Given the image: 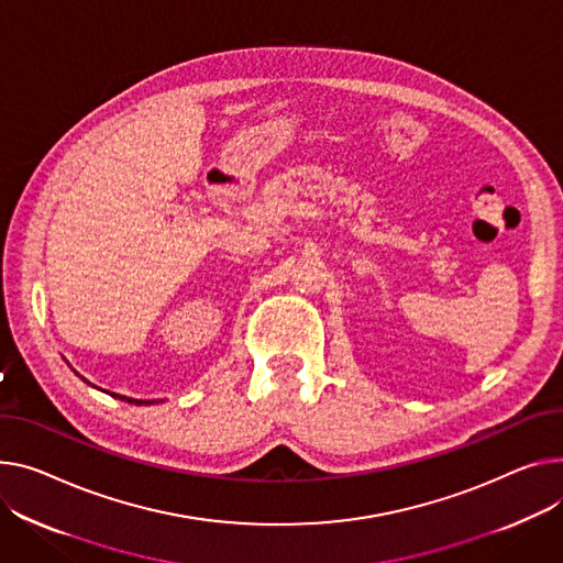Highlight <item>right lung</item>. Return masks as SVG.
<instances>
[{"label":"right lung","mask_w":563,"mask_h":563,"mask_svg":"<svg viewBox=\"0 0 563 563\" xmlns=\"http://www.w3.org/2000/svg\"><path fill=\"white\" fill-rule=\"evenodd\" d=\"M124 398H126V396H124ZM126 400H129V402H135V405H142V402H144V400H135V398H126ZM152 402H154V400H152ZM144 405H148V402H144Z\"/></svg>","instance_id":"add662e5"}]
</instances>
